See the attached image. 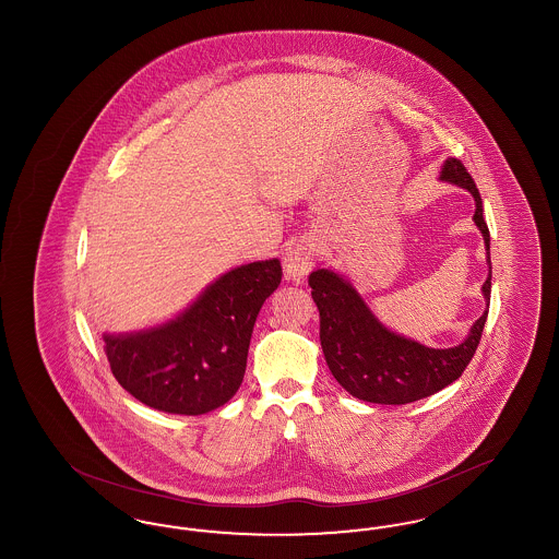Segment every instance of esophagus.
Wrapping results in <instances>:
<instances>
[{"label":"esophagus","mask_w":559,"mask_h":559,"mask_svg":"<svg viewBox=\"0 0 559 559\" xmlns=\"http://www.w3.org/2000/svg\"><path fill=\"white\" fill-rule=\"evenodd\" d=\"M312 264H314V249H312V245L304 242V240L295 242V245L287 249V253L283 258L285 278L287 281L304 278L312 270Z\"/></svg>","instance_id":"esophagus-1"}]
</instances>
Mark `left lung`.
<instances>
[{"label":"left lung","instance_id":"1","mask_svg":"<svg viewBox=\"0 0 559 559\" xmlns=\"http://www.w3.org/2000/svg\"><path fill=\"white\" fill-rule=\"evenodd\" d=\"M440 180L465 188L474 197V222L484 237L490 264V233L474 178L461 160L451 157L442 165ZM490 278L492 267L481 285L486 306H490ZM308 285L320 312V346L329 369L354 399L372 404H408L451 385L474 358L488 317V310H484L463 344L436 349L383 326L360 293L337 272L319 267L310 274Z\"/></svg>","mask_w":559,"mask_h":559}]
</instances>
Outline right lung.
I'll list each match as a JSON object with an SVG mask.
<instances>
[{"label": "right lung", "instance_id": "1", "mask_svg": "<svg viewBox=\"0 0 559 559\" xmlns=\"http://www.w3.org/2000/svg\"><path fill=\"white\" fill-rule=\"evenodd\" d=\"M281 262L222 274L182 314L135 333H105L110 371L133 399L163 413L203 415L237 394L253 324L281 285Z\"/></svg>", "mask_w": 559, "mask_h": 559}]
</instances>
